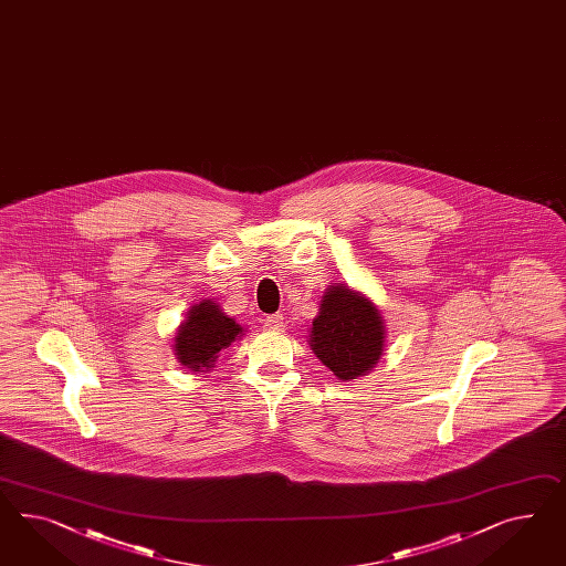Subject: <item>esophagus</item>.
Returning <instances> with one entry per match:
<instances>
[{
  "instance_id": "34e87169",
  "label": "esophagus",
  "mask_w": 566,
  "mask_h": 566,
  "mask_svg": "<svg viewBox=\"0 0 566 566\" xmlns=\"http://www.w3.org/2000/svg\"><path fill=\"white\" fill-rule=\"evenodd\" d=\"M282 327H284V315H280V313L270 315L265 319V329H270V332H282Z\"/></svg>"
}]
</instances>
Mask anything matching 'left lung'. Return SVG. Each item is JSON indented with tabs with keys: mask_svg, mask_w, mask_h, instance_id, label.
<instances>
[{
	"mask_svg": "<svg viewBox=\"0 0 566 566\" xmlns=\"http://www.w3.org/2000/svg\"><path fill=\"white\" fill-rule=\"evenodd\" d=\"M385 319L363 292L332 284L323 292L308 346L339 381L368 375L385 352Z\"/></svg>",
	"mask_w": 566,
	"mask_h": 566,
	"instance_id": "1",
	"label": "left lung"
}]
</instances>
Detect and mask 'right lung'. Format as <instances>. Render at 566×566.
Returning <instances> with one entry per match:
<instances>
[{
	"instance_id": "obj_1",
	"label": "right lung",
	"mask_w": 566,
	"mask_h": 566,
	"mask_svg": "<svg viewBox=\"0 0 566 566\" xmlns=\"http://www.w3.org/2000/svg\"><path fill=\"white\" fill-rule=\"evenodd\" d=\"M243 336V327L229 317L214 298H201L187 311L185 322L177 327L172 350L181 367L191 373H208L214 368L218 354Z\"/></svg>"
}]
</instances>
